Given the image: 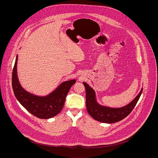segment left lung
<instances>
[{
	"label": "left lung",
	"mask_w": 158,
	"mask_h": 158,
	"mask_svg": "<svg viewBox=\"0 0 158 158\" xmlns=\"http://www.w3.org/2000/svg\"><path fill=\"white\" fill-rule=\"evenodd\" d=\"M85 89L86 107L88 113L95 120L104 123L119 122L127 117L136 106L143 92V88L138 95L127 105L120 108H112L101 106L96 99L94 89L87 83L83 82Z\"/></svg>",
	"instance_id": "1"
}]
</instances>
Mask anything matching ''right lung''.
I'll return each instance as SVG.
<instances>
[{
	"instance_id": "add662e5",
	"label": "right lung",
	"mask_w": 158,
	"mask_h": 158,
	"mask_svg": "<svg viewBox=\"0 0 158 158\" xmlns=\"http://www.w3.org/2000/svg\"><path fill=\"white\" fill-rule=\"evenodd\" d=\"M16 57L12 71V85L14 95L19 102L31 114L40 119H49L57 115L61 111L72 85L76 83V80L62 82L56 90L46 96H37L27 92L20 85L17 74Z\"/></svg>"
}]
</instances>
